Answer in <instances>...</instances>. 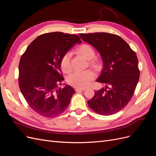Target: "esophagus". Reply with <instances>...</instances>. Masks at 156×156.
<instances>
[{
	"mask_svg": "<svg viewBox=\"0 0 156 156\" xmlns=\"http://www.w3.org/2000/svg\"><path fill=\"white\" fill-rule=\"evenodd\" d=\"M75 90V91L79 92L84 91V90H85V88H76Z\"/></svg>",
	"mask_w": 156,
	"mask_h": 156,
	"instance_id": "34e87169",
	"label": "esophagus"
}]
</instances>
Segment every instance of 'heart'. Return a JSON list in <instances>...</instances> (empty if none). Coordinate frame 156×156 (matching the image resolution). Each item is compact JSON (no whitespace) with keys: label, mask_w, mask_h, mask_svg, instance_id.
<instances>
[{"label":"heart","mask_w":156,"mask_h":156,"mask_svg":"<svg viewBox=\"0 0 156 156\" xmlns=\"http://www.w3.org/2000/svg\"><path fill=\"white\" fill-rule=\"evenodd\" d=\"M77 51L87 60H92L95 56V52L92 47L87 44H83L78 48ZM71 58L72 53L69 51L64 53L60 59V67L62 72L68 73L71 70ZM94 64L95 63L93 62ZM96 77V74L92 70L75 71L70 73L67 77V82L69 85L79 88H84L90 84Z\"/></svg>","instance_id":"b5f03b06"}]
</instances>
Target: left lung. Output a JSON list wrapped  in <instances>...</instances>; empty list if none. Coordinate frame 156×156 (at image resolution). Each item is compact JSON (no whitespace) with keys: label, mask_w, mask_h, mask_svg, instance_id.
<instances>
[{"label":"left lung","mask_w":156,"mask_h":156,"mask_svg":"<svg viewBox=\"0 0 156 156\" xmlns=\"http://www.w3.org/2000/svg\"><path fill=\"white\" fill-rule=\"evenodd\" d=\"M79 36L100 53L103 67L97 82L106 84L105 88L95 92L88 105L100 115L115 114L133 96L140 75L137 56L127 42L116 34L95 32Z\"/></svg>","instance_id":"1"}]
</instances>
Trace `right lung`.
Masks as SVG:
<instances>
[{
	"mask_svg": "<svg viewBox=\"0 0 156 156\" xmlns=\"http://www.w3.org/2000/svg\"><path fill=\"white\" fill-rule=\"evenodd\" d=\"M79 36L61 32L37 36L28 46L19 64V86L28 105L37 114L53 118L68 107L76 92L69 85L58 88L64 80L60 59Z\"/></svg>",
	"mask_w": 156,
	"mask_h": 156,
	"instance_id": "1",
	"label": "right lung"
}]
</instances>
